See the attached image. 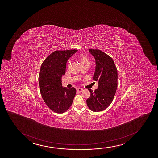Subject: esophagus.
Instances as JSON below:
<instances>
[{
    "label": "esophagus",
    "instance_id": "1",
    "mask_svg": "<svg viewBox=\"0 0 158 158\" xmlns=\"http://www.w3.org/2000/svg\"><path fill=\"white\" fill-rule=\"evenodd\" d=\"M77 92H81L83 91V89H81V88H78V89H77Z\"/></svg>",
    "mask_w": 158,
    "mask_h": 158
}]
</instances>
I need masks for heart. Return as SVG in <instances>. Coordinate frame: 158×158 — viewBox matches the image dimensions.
<instances>
[{"instance_id": "obj_1", "label": "heart", "mask_w": 158, "mask_h": 158, "mask_svg": "<svg viewBox=\"0 0 158 158\" xmlns=\"http://www.w3.org/2000/svg\"><path fill=\"white\" fill-rule=\"evenodd\" d=\"M79 60H80V63L81 64V65L86 64H90V61H89L88 57L86 56H84V55L80 57Z\"/></svg>"}]
</instances>
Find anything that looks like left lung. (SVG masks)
Returning a JSON list of instances; mask_svg holds the SVG:
<instances>
[{
    "instance_id": "obj_1",
    "label": "left lung",
    "mask_w": 158,
    "mask_h": 158,
    "mask_svg": "<svg viewBox=\"0 0 158 158\" xmlns=\"http://www.w3.org/2000/svg\"><path fill=\"white\" fill-rule=\"evenodd\" d=\"M95 60L93 80L98 82L94 92L86 100L87 106L93 112L103 111L111 104L118 87V71L112 58L99 49H89Z\"/></svg>"
}]
</instances>
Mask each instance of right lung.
<instances>
[{
  "label": "right lung",
  "instance_id": "obj_1",
  "mask_svg": "<svg viewBox=\"0 0 158 158\" xmlns=\"http://www.w3.org/2000/svg\"><path fill=\"white\" fill-rule=\"evenodd\" d=\"M77 51H54L44 60L40 67L38 77L40 94L47 106L57 113L67 111L76 94L74 87L62 86V77L65 74L67 60Z\"/></svg>",
  "mask_w": 158,
  "mask_h": 158
}]
</instances>
